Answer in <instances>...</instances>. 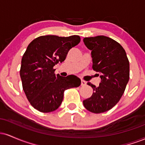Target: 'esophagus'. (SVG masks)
Instances as JSON below:
<instances>
[{
	"mask_svg": "<svg viewBox=\"0 0 145 145\" xmlns=\"http://www.w3.org/2000/svg\"><path fill=\"white\" fill-rule=\"evenodd\" d=\"M86 84V82H85V81H84V80H81V86H85Z\"/></svg>",
	"mask_w": 145,
	"mask_h": 145,
	"instance_id": "34e87169",
	"label": "esophagus"
}]
</instances>
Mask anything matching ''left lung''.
<instances>
[{
    "mask_svg": "<svg viewBox=\"0 0 145 145\" xmlns=\"http://www.w3.org/2000/svg\"><path fill=\"white\" fill-rule=\"evenodd\" d=\"M85 46L91 50L93 69L100 74L101 82L83 104L91 112L101 113L112 108L122 97L129 79V63L125 51L114 39L104 35L85 37ZM99 75V74H98Z\"/></svg>",
    "mask_w": 145,
    "mask_h": 145,
    "instance_id": "obj_1",
    "label": "left lung"
}]
</instances>
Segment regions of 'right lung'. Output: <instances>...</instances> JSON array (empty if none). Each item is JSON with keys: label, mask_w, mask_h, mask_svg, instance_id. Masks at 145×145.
I'll use <instances>...</instances> for the list:
<instances>
[{"label": "right lung", "mask_w": 145, "mask_h": 145, "mask_svg": "<svg viewBox=\"0 0 145 145\" xmlns=\"http://www.w3.org/2000/svg\"><path fill=\"white\" fill-rule=\"evenodd\" d=\"M80 41L78 35L40 36L28 46L22 56L20 71L22 87L28 100L41 112H50L61 106L66 89L78 87L81 80L69 75H55L53 69L65 61L71 48Z\"/></svg>", "instance_id": "1"}]
</instances>
